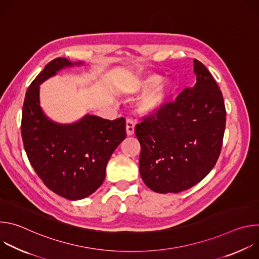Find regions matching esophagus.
Returning a JSON list of instances; mask_svg holds the SVG:
<instances>
[{
	"label": "esophagus",
	"mask_w": 259,
	"mask_h": 259,
	"mask_svg": "<svg viewBox=\"0 0 259 259\" xmlns=\"http://www.w3.org/2000/svg\"><path fill=\"white\" fill-rule=\"evenodd\" d=\"M134 127H135V123L133 120L131 119H128L126 121V132H127V135L131 136L134 134Z\"/></svg>",
	"instance_id": "1"
}]
</instances>
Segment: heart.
Returning a JSON list of instances; mask_svg holds the SVG:
<instances>
[{
	"label": "heart",
	"instance_id": "b5f03b06",
	"mask_svg": "<svg viewBox=\"0 0 259 259\" xmlns=\"http://www.w3.org/2000/svg\"><path fill=\"white\" fill-rule=\"evenodd\" d=\"M162 77L160 75H150L144 78L134 79L128 85V91L132 93H136L142 91L147 88L151 87L147 90L137 100L136 106L137 109L142 114H151L157 112L162 108L170 96L174 93L176 89V85L173 82H165L160 83L162 81Z\"/></svg>",
	"mask_w": 259,
	"mask_h": 259
}]
</instances>
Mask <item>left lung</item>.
Here are the masks:
<instances>
[{
	"mask_svg": "<svg viewBox=\"0 0 259 259\" xmlns=\"http://www.w3.org/2000/svg\"><path fill=\"white\" fill-rule=\"evenodd\" d=\"M196 84L174 102L135 127L140 142L139 172L147 188L180 193L200 182L215 166L223 146L226 106L206 66L194 60Z\"/></svg>",
	"mask_w": 259,
	"mask_h": 259,
	"instance_id": "8db88e82",
	"label": "left lung"
}]
</instances>
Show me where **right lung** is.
Masks as SVG:
<instances>
[{
  "instance_id": "1",
  "label": "right lung",
  "mask_w": 259,
  "mask_h": 259,
  "mask_svg": "<svg viewBox=\"0 0 259 259\" xmlns=\"http://www.w3.org/2000/svg\"><path fill=\"white\" fill-rule=\"evenodd\" d=\"M80 65L55 58L29 85L22 108L21 135L30 165L53 193L81 200L102 184L106 164L126 137L124 118L114 121L86 115L77 123L58 124L40 105V85L61 68Z\"/></svg>"
}]
</instances>
